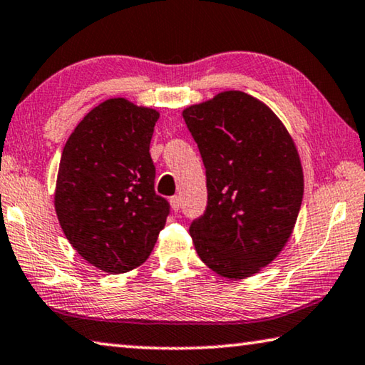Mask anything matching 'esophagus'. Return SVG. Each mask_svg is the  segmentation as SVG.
<instances>
[{
    "mask_svg": "<svg viewBox=\"0 0 365 365\" xmlns=\"http://www.w3.org/2000/svg\"><path fill=\"white\" fill-rule=\"evenodd\" d=\"M170 206H172V210H173V212H178L180 211V198H178V196H172L170 198Z\"/></svg>",
    "mask_w": 365,
    "mask_h": 365,
    "instance_id": "34e87169",
    "label": "esophagus"
}]
</instances>
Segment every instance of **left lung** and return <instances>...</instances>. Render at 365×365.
I'll return each instance as SVG.
<instances>
[{
	"instance_id": "left-lung-1",
	"label": "left lung",
	"mask_w": 365,
	"mask_h": 365,
	"mask_svg": "<svg viewBox=\"0 0 365 365\" xmlns=\"http://www.w3.org/2000/svg\"><path fill=\"white\" fill-rule=\"evenodd\" d=\"M206 169L207 206L190 225L196 253L227 279L250 277L279 255L304 196L302 164L266 103L224 91L182 112Z\"/></svg>"
}]
</instances>
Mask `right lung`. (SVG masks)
Masks as SVG:
<instances>
[{
    "label": "right lung",
    "mask_w": 365,
    "mask_h": 365,
    "mask_svg": "<svg viewBox=\"0 0 365 365\" xmlns=\"http://www.w3.org/2000/svg\"><path fill=\"white\" fill-rule=\"evenodd\" d=\"M158 118V110L115 97L92 108L63 148L58 221L74 250L106 273L146 262L169 216L149 154Z\"/></svg>",
    "instance_id": "right-lung-1"
}]
</instances>
